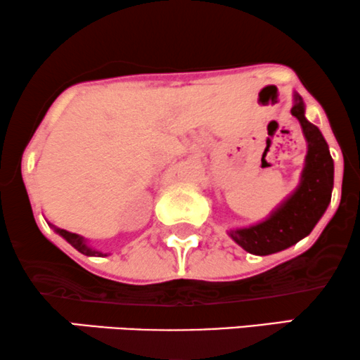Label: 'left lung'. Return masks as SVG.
<instances>
[{
    "label": "left lung",
    "mask_w": 360,
    "mask_h": 360,
    "mask_svg": "<svg viewBox=\"0 0 360 360\" xmlns=\"http://www.w3.org/2000/svg\"><path fill=\"white\" fill-rule=\"evenodd\" d=\"M290 114L300 120L308 139V156L301 185L267 221L229 233L241 248L253 255L281 252L308 236L332 199L333 160L320 129L306 120L300 95H296Z\"/></svg>",
    "instance_id": "1"
}]
</instances>
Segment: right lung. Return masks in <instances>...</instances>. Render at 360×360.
<instances>
[{
  "label": "right lung",
  "instance_id": "add662e5",
  "mask_svg": "<svg viewBox=\"0 0 360 360\" xmlns=\"http://www.w3.org/2000/svg\"><path fill=\"white\" fill-rule=\"evenodd\" d=\"M56 231H58V233L60 234V236H63L64 240L68 241V243H71L72 246H75V248L78 250L79 253H83V255H90V257H96V255H98V257H102V253H100V252H96V250L88 248L86 243H84V241H83V238L78 236V234L66 231V229H56Z\"/></svg>",
  "mask_w": 360,
  "mask_h": 360
}]
</instances>
